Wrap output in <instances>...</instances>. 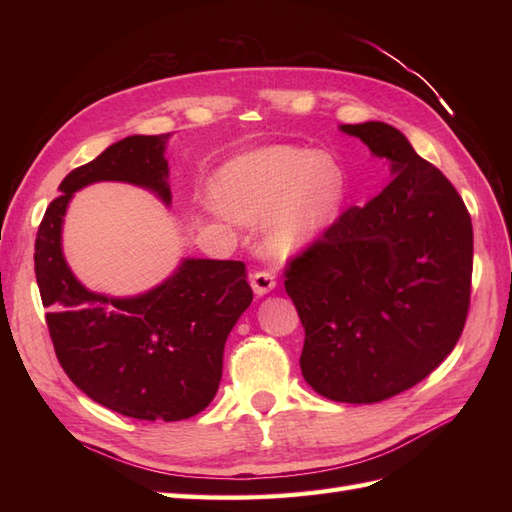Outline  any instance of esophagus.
I'll use <instances>...</instances> for the list:
<instances>
[{"mask_svg": "<svg viewBox=\"0 0 512 512\" xmlns=\"http://www.w3.org/2000/svg\"><path fill=\"white\" fill-rule=\"evenodd\" d=\"M275 286H277V279L273 273H268V270H259V273L250 275V288H253L255 295L259 297L268 295L270 290H275Z\"/></svg>", "mask_w": 512, "mask_h": 512, "instance_id": "34e87169", "label": "esophagus"}]
</instances>
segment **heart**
<instances>
[{
	"instance_id": "b5f03b06",
	"label": "heart",
	"mask_w": 512,
	"mask_h": 512,
	"mask_svg": "<svg viewBox=\"0 0 512 512\" xmlns=\"http://www.w3.org/2000/svg\"><path fill=\"white\" fill-rule=\"evenodd\" d=\"M345 173L332 156L303 147H262L228 160L213 178L217 206L237 222H264L275 257L306 253L339 220Z\"/></svg>"
}]
</instances>
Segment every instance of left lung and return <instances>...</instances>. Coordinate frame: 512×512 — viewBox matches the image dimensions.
I'll use <instances>...</instances> for the list:
<instances>
[{
	"instance_id": "8db88e82",
	"label": "left lung",
	"mask_w": 512,
	"mask_h": 512,
	"mask_svg": "<svg viewBox=\"0 0 512 512\" xmlns=\"http://www.w3.org/2000/svg\"><path fill=\"white\" fill-rule=\"evenodd\" d=\"M391 182L352 206L286 270L306 341L301 374L317 394L369 405L427 378L464 330L473 226L444 173L380 121L341 125Z\"/></svg>"
}]
</instances>
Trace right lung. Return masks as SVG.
Listing matches in <instances>:
<instances>
[{
    "instance_id": "obj_1",
    "label": "right lung",
    "mask_w": 512,
    "mask_h": 512,
    "mask_svg": "<svg viewBox=\"0 0 512 512\" xmlns=\"http://www.w3.org/2000/svg\"><path fill=\"white\" fill-rule=\"evenodd\" d=\"M169 138L127 136L70 171L35 242L37 286L65 374L99 405L149 422L191 418L217 394L226 339L253 301L246 266L182 257L140 295H103L65 262L63 220L74 193L94 182L134 184L169 206Z\"/></svg>"
}]
</instances>
